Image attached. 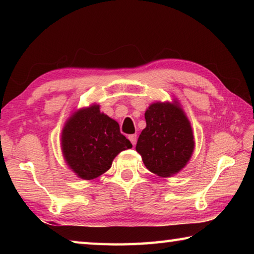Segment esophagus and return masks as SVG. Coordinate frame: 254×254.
Segmentation results:
<instances>
[{
  "label": "esophagus",
  "mask_w": 254,
  "mask_h": 254,
  "mask_svg": "<svg viewBox=\"0 0 254 254\" xmlns=\"http://www.w3.org/2000/svg\"><path fill=\"white\" fill-rule=\"evenodd\" d=\"M128 140L131 141L132 145H133V147H134L135 143H136V140H137V136H136V134H132V135L128 136Z\"/></svg>",
  "instance_id": "obj_1"
}]
</instances>
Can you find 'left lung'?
I'll use <instances>...</instances> for the list:
<instances>
[{"label": "left lung", "instance_id": "1", "mask_svg": "<svg viewBox=\"0 0 254 254\" xmlns=\"http://www.w3.org/2000/svg\"><path fill=\"white\" fill-rule=\"evenodd\" d=\"M144 118L147 127L135 147L144 166L161 177L177 174L194 151V135L186 115L176 103H154Z\"/></svg>", "mask_w": 254, "mask_h": 254}]
</instances>
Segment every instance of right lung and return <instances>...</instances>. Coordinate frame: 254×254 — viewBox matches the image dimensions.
<instances>
[{
  "instance_id": "obj_1",
  "label": "right lung",
  "mask_w": 254,
  "mask_h": 254,
  "mask_svg": "<svg viewBox=\"0 0 254 254\" xmlns=\"http://www.w3.org/2000/svg\"><path fill=\"white\" fill-rule=\"evenodd\" d=\"M62 145L67 165L86 180L104 174L120 152L132 148L119 123L101 113L98 105L76 112L68 120Z\"/></svg>"
}]
</instances>
